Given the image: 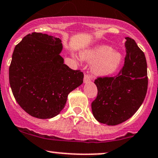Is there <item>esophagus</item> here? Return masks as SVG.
Returning <instances> with one entry per match:
<instances>
[{"instance_id": "obj_1", "label": "esophagus", "mask_w": 158, "mask_h": 158, "mask_svg": "<svg viewBox=\"0 0 158 158\" xmlns=\"http://www.w3.org/2000/svg\"><path fill=\"white\" fill-rule=\"evenodd\" d=\"M91 81V78L89 75H87V74H85V77H84V82L85 83H87L89 82V81Z\"/></svg>"}]
</instances>
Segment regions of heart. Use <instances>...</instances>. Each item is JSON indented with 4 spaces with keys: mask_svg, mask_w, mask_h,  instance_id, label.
I'll return each mask as SVG.
<instances>
[{
    "mask_svg": "<svg viewBox=\"0 0 158 158\" xmlns=\"http://www.w3.org/2000/svg\"><path fill=\"white\" fill-rule=\"evenodd\" d=\"M72 57L78 62V58L72 54ZM81 60L91 62L90 71L97 77H107L115 73L121 66L123 56L121 52L114 51L105 44L96 45L80 52Z\"/></svg>",
    "mask_w": 158,
    "mask_h": 158,
    "instance_id": "b5f03b06",
    "label": "heart"
}]
</instances>
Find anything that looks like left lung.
Segmentation results:
<instances>
[{
  "mask_svg": "<svg viewBox=\"0 0 158 158\" xmlns=\"http://www.w3.org/2000/svg\"><path fill=\"white\" fill-rule=\"evenodd\" d=\"M124 66L115 77L98 78L94 81L97 97L91 104L98 122L114 126L130 118L139 109L147 92V64L135 41L126 37Z\"/></svg>",
  "mask_w": 158,
  "mask_h": 158,
  "instance_id": "left-lung-1",
  "label": "left lung"
}]
</instances>
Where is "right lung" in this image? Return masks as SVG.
Returning a JSON list of instances; mask_svg holds the SVG:
<instances>
[{
  "instance_id": "right-lung-1",
  "label": "right lung",
  "mask_w": 158,
  "mask_h": 158,
  "mask_svg": "<svg viewBox=\"0 0 158 158\" xmlns=\"http://www.w3.org/2000/svg\"><path fill=\"white\" fill-rule=\"evenodd\" d=\"M60 38L33 33L15 46L9 66V84L15 100L31 116L59 115L71 91L83 83L84 74L64 64Z\"/></svg>"
}]
</instances>
